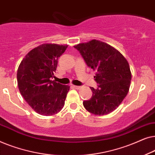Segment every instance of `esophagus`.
Here are the masks:
<instances>
[{
  "mask_svg": "<svg viewBox=\"0 0 155 155\" xmlns=\"http://www.w3.org/2000/svg\"><path fill=\"white\" fill-rule=\"evenodd\" d=\"M73 87L76 89V90H80V89L81 88V87H80V86H77V85H73Z\"/></svg>",
  "mask_w": 155,
  "mask_h": 155,
  "instance_id": "esophagus-1",
  "label": "esophagus"
}]
</instances>
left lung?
I'll list each match as a JSON object with an SVG mask.
<instances>
[{
  "instance_id": "1",
  "label": "left lung",
  "mask_w": 155,
  "mask_h": 155,
  "mask_svg": "<svg viewBox=\"0 0 155 155\" xmlns=\"http://www.w3.org/2000/svg\"><path fill=\"white\" fill-rule=\"evenodd\" d=\"M87 65L96 71L94 77L98 88L90 87L92 98L83 106L94 115L103 116L114 111L128 94L132 78L129 63L117 49L105 42L92 39L74 46Z\"/></svg>"
}]
</instances>
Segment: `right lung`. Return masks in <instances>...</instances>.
<instances>
[{"instance_id":"right-lung-1","label":"right lung","mask_w":155,"mask_h":155,"mask_svg":"<svg viewBox=\"0 0 155 155\" xmlns=\"http://www.w3.org/2000/svg\"><path fill=\"white\" fill-rule=\"evenodd\" d=\"M68 45L44 44L31 50L21 61L17 79L23 98L37 113L52 116L64 107L70 86L51 80L58 59Z\"/></svg>"}]
</instances>
